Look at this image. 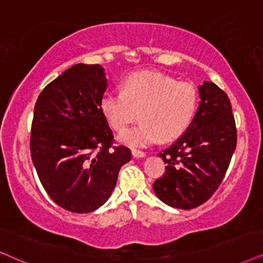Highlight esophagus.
Returning a JSON list of instances; mask_svg holds the SVG:
<instances>
[{
    "instance_id": "34e87169",
    "label": "esophagus",
    "mask_w": 263,
    "mask_h": 263,
    "mask_svg": "<svg viewBox=\"0 0 263 263\" xmlns=\"http://www.w3.org/2000/svg\"><path fill=\"white\" fill-rule=\"evenodd\" d=\"M132 155H134L135 158H144L145 153L142 151H138V149H132Z\"/></svg>"
}]
</instances>
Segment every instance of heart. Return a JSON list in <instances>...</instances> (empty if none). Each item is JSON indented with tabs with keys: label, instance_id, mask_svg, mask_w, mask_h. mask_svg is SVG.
Wrapping results in <instances>:
<instances>
[{
	"label": "heart",
	"instance_id": "heart-1",
	"mask_svg": "<svg viewBox=\"0 0 263 263\" xmlns=\"http://www.w3.org/2000/svg\"><path fill=\"white\" fill-rule=\"evenodd\" d=\"M198 105V91L189 82H176L161 72L141 71L122 81L120 93L108 92L101 99V110L109 125L122 131L132 121L141 122L119 136L131 147H145L160 137L170 141L183 134Z\"/></svg>",
	"mask_w": 263,
	"mask_h": 263
}]
</instances>
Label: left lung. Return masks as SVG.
Returning a JSON list of instances; mask_svg holds the SVG:
<instances>
[{
	"label": "left lung",
	"mask_w": 263,
	"mask_h": 263,
	"mask_svg": "<svg viewBox=\"0 0 263 263\" xmlns=\"http://www.w3.org/2000/svg\"><path fill=\"white\" fill-rule=\"evenodd\" d=\"M200 103L183 135L159 153L165 174L153 184L166 205L189 210L211 198L221 184L237 145L228 96L210 81L199 85Z\"/></svg>",
	"instance_id": "left-lung-1"
}]
</instances>
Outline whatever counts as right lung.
Returning a JSON list of instances; mask_svg holds the SVG:
<instances>
[{"label": "right lung", "mask_w": 263, "mask_h": 263, "mask_svg": "<svg viewBox=\"0 0 263 263\" xmlns=\"http://www.w3.org/2000/svg\"><path fill=\"white\" fill-rule=\"evenodd\" d=\"M107 89L99 64H76L43 88L30 136L31 159L55 204L76 214L97 210L111 195L127 147H112V132L101 110Z\"/></svg>", "instance_id": "add662e5"}]
</instances>
